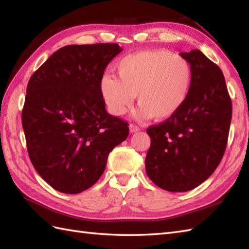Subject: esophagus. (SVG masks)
Instances as JSON below:
<instances>
[{"instance_id": "esophagus-1", "label": "esophagus", "mask_w": 249, "mask_h": 249, "mask_svg": "<svg viewBox=\"0 0 249 249\" xmlns=\"http://www.w3.org/2000/svg\"><path fill=\"white\" fill-rule=\"evenodd\" d=\"M140 130V127L139 126H137V125H135V124H130L129 125V131L130 133H137V131H139Z\"/></svg>"}]
</instances>
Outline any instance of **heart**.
<instances>
[{
	"instance_id": "b5f03b06",
	"label": "heart",
	"mask_w": 249,
	"mask_h": 249,
	"mask_svg": "<svg viewBox=\"0 0 249 249\" xmlns=\"http://www.w3.org/2000/svg\"><path fill=\"white\" fill-rule=\"evenodd\" d=\"M118 77L106 73L99 91L109 112L122 116L134 104L137 115L167 120L186 103L193 86V67L188 60L170 51L144 50L126 55L115 65Z\"/></svg>"
}]
</instances>
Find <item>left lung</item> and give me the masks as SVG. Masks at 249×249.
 <instances>
[{"label":"left lung","instance_id":"left-lung-1","mask_svg":"<svg viewBox=\"0 0 249 249\" xmlns=\"http://www.w3.org/2000/svg\"><path fill=\"white\" fill-rule=\"evenodd\" d=\"M193 67V86L177 114L146 129L151 146L145 171L168 192L199 186L218 167L228 141L232 104L223 71L200 50L182 52Z\"/></svg>","mask_w":249,"mask_h":249}]
</instances>
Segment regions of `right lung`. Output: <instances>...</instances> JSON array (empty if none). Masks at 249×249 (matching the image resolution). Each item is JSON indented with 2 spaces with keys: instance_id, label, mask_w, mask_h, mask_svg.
Masks as SVG:
<instances>
[{
  "instance_id": "1",
  "label": "right lung",
  "mask_w": 249,
  "mask_h": 249,
  "mask_svg": "<svg viewBox=\"0 0 249 249\" xmlns=\"http://www.w3.org/2000/svg\"><path fill=\"white\" fill-rule=\"evenodd\" d=\"M121 51L118 44L65 46L30 78L22 110L26 147L37 173L57 192L93 186L109 153L127 138L128 123L107 112L99 91Z\"/></svg>"
}]
</instances>
